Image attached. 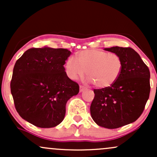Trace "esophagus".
Segmentation results:
<instances>
[{
  "mask_svg": "<svg viewBox=\"0 0 157 157\" xmlns=\"http://www.w3.org/2000/svg\"><path fill=\"white\" fill-rule=\"evenodd\" d=\"M86 89V87H85L84 86H80V92H82V91H83L84 90Z\"/></svg>",
  "mask_w": 157,
  "mask_h": 157,
  "instance_id": "obj_1",
  "label": "esophagus"
}]
</instances>
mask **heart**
I'll use <instances>...</instances> for the list:
<instances>
[{"mask_svg": "<svg viewBox=\"0 0 157 157\" xmlns=\"http://www.w3.org/2000/svg\"><path fill=\"white\" fill-rule=\"evenodd\" d=\"M66 71L71 80L86 73L96 87L107 88L117 80L122 69V61L117 54L101 49H86L71 56L66 62Z\"/></svg>", "mask_w": 157, "mask_h": 157, "instance_id": "heart-1", "label": "heart"}]
</instances>
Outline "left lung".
Returning <instances> with one entry per match:
<instances>
[{
  "label": "left lung",
  "mask_w": 157,
  "mask_h": 157,
  "mask_svg": "<svg viewBox=\"0 0 157 157\" xmlns=\"http://www.w3.org/2000/svg\"><path fill=\"white\" fill-rule=\"evenodd\" d=\"M105 50L121 57L122 69L111 86L94 89L90 111L97 125L113 129L134 122L141 116L150 94V71L132 48L114 46Z\"/></svg>",
  "instance_id": "8db88e82"
}]
</instances>
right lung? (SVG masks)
<instances>
[{
  "mask_svg": "<svg viewBox=\"0 0 157 157\" xmlns=\"http://www.w3.org/2000/svg\"><path fill=\"white\" fill-rule=\"evenodd\" d=\"M70 55L66 48H32L16 61L11 93L23 120L39 128L55 127L63 120L66 102L80 89L65 71Z\"/></svg>",
  "mask_w": 157,
  "mask_h": 157,
  "instance_id": "add662e5",
  "label": "right lung"
}]
</instances>
